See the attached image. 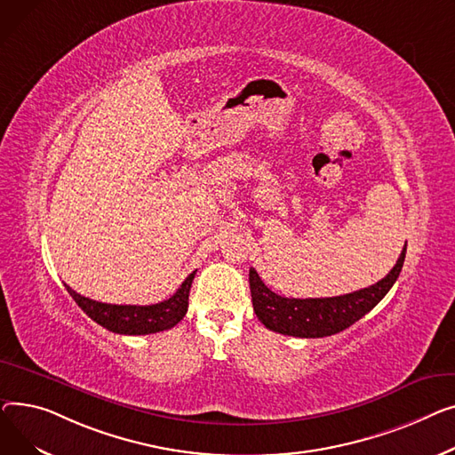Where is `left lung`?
<instances>
[{"label":"left lung","mask_w":455,"mask_h":455,"mask_svg":"<svg viewBox=\"0 0 455 455\" xmlns=\"http://www.w3.org/2000/svg\"><path fill=\"white\" fill-rule=\"evenodd\" d=\"M406 246L393 270L379 283L336 298H284L262 283L255 268H250V290L257 317L266 329L298 338H323L345 331L375 308L391 290L403 270Z\"/></svg>","instance_id":"8db88e82"}]
</instances>
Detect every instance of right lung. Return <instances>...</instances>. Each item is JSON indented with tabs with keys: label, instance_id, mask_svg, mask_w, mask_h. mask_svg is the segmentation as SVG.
<instances>
[{
	"label": "right lung",
	"instance_id": "right-lung-1",
	"mask_svg": "<svg viewBox=\"0 0 455 455\" xmlns=\"http://www.w3.org/2000/svg\"><path fill=\"white\" fill-rule=\"evenodd\" d=\"M193 272L187 277L181 286L176 290L174 296L169 299L156 303V305H110L93 301L90 298L80 296L75 290H71L66 284V290L69 296L75 299V303L83 308L95 323L100 327L108 329L116 334H130V336H141V334H154L169 331L174 325H178L183 315L187 314V307H189V290L195 279Z\"/></svg>",
	"mask_w": 455,
	"mask_h": 455
}]
</instances>
